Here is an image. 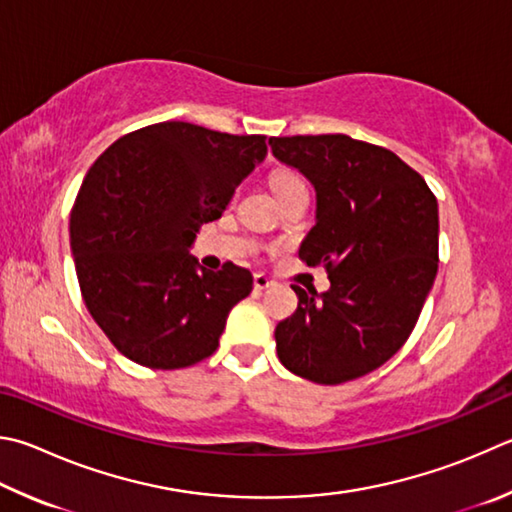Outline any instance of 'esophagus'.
Segmentation results:
<instances>
[{
  "label": "esophagus",
  "mask_w": 512,
  "mask_h": 512,
  "mask_svg": "<svg viewBox=\"0 0 512 512\" xmlns=\"http://www.w3.org/2000/svg\"><path fill=\"white\" fill-rule=\"evenodd\" d=\"M253 286H255V291H266L268 286H273V280H271V277H266L264 273H255Z\"/></svg>",
  "instance_id": "1"
}]
</instances>
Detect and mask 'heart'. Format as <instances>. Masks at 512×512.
<instances>
[{
  "label": "heart",
  "instance_id": "1",
  "mask_svg": "<svg viewBox=\"0 0 512 512\" xmlns=\"http://www.w3.org/2000/svg\"><path fill=\"white\" fill-rule=\"evenodd\" d=\"M271 183H273V190L277 194V199H282V197H286V194H291L295 190H302L304 188V183H302L300 176H295L291 172H277L273 176Z\"/></svg>",
  "mask_w": 512,
  "mask_h": 512
}]
</instances>
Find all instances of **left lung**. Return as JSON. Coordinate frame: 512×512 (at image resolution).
I'll return each mask as SVG.
<instances>
[{"instance_id": "obj_1", "label": "left lung", "mask_w": 512, "mask_h": 512, "mask_svg": "<svg viewBox=\"0 0 512 512\" xmlns=\"http://www.w3.org/2000/svg\"><path fill=\"white\" fill-rule=\"evenodd\" d=\"M315 188L300 259L331 288L293 284L297 309L275 327L280 362L318 385L356 380L394 356L416 327L439 268V206L394 152L345 134L268 141Z\"/></svg>"}]
</instances>
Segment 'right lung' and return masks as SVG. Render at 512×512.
I'll use <instances>...</instances> for the list:
<instances>
[{"instance_id":"right-lung-1","label":"right lung","mask_w":512,"mask_h":512,"mask_svg":"<svg viewBox=\"0 0 512 512\" xmlns=\"http://www.w3.org/2000/svg\"><path fill=\"white\" fill-rule=\"evenodd\" d=\"M264 156L266 136L167 120L91 165L71 210L73 262L91 318L125 358L181 369L217 351L253 275L232 262L206 271L190 246Z\"/></svg>"}]
</instances>
